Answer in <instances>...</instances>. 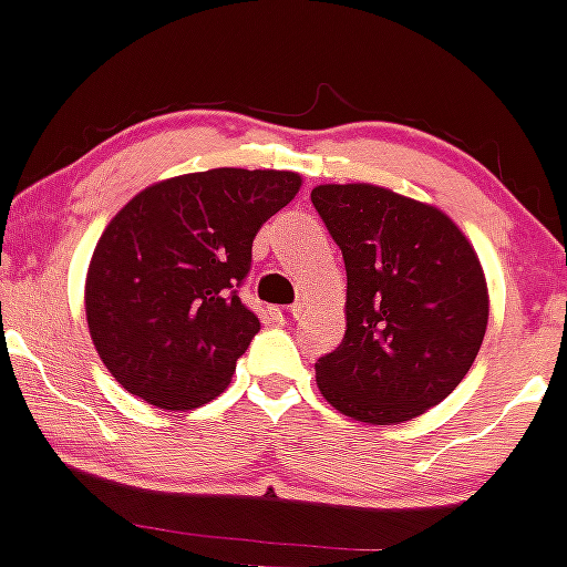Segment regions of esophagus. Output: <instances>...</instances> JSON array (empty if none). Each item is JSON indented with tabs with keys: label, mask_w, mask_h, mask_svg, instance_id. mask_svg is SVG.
<instances>
[{
	"label": "esophagus",
	"mask_w": 567,
	"mask_h": 567,
	"mask_svg": "<svg viewBox=\"0 0 567 567\" xmlns=\"http://www.w3.org/2000/svg\"><path fill=\"white\" fill-rule=\"evenodd\" d=\"M274 316H277V320H293L296 316H299V307H296V305L277 307V310H274Z\"/></svg>",
	"instance_id": "obj_1"
}]
</instances>
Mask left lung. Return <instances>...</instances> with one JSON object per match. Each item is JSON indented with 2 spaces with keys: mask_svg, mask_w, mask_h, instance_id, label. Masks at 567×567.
Returning a JSON list of instances; mask_svg holds the SVG:
<instances>
[{
  "mask_svg": "<svg viewBox=\"0 0 567 567\" xmlns=\"http://www.w3.org/2000/svg\"><path fill=\"white\" fill-rule=\"evenodd\" d=\"M312 205L348 277V329L318 359V390L359 422L414 420L461 384L483 346L477 255L450 216L390 188L329 183L312 188Z\"/></svg>",
  "mask_w": 567,
  "mask_h": 567,
  "instance_id": "8db88e82",
  "label": "left lung"
}]
</instances>
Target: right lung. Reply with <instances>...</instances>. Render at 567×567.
<instances>
[{
    "instance_id": "right-lung-1",
    "label": "right lung",
    "mask_w": 567,
    "mask_h": 567,
    "mask_svg": "<svg viewBox=\"0 0 567 567\" xmlns=\"http://www.w3.org/2000/svg\"><path fill=\"white\" fill-rule=\"evenodd\" d=\"M282 169L221 167L147 186L104 230L84 288L109 373L169 411L221 394L260 331L238 296L262 221L296 197Z\"/></svg>"
}]
</instances>
